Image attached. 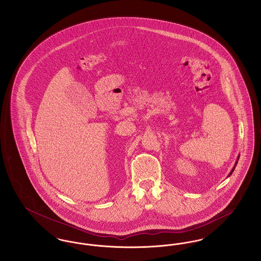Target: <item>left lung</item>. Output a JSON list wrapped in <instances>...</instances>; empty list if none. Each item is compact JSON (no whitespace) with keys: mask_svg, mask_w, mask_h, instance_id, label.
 <instances>
[{"mask_svg":"<svg viewBox=\"0 0 261 261\" xmlns=\"http://www.w3.org/2000/svg\"><path fill=\"white\" fill-rule=\"evenodd\" d=\"M236 165H237V162H236V164H235V166H234V168H233V169H232V171H231V172H230V174L233 173V171H234V169H235V167H236ZM230 174H229V176H230Z\"/></svg>","mask_w":261,"mask_h":261,"instance_id":"8db88e82","label":"left lung"}]
</instances>
